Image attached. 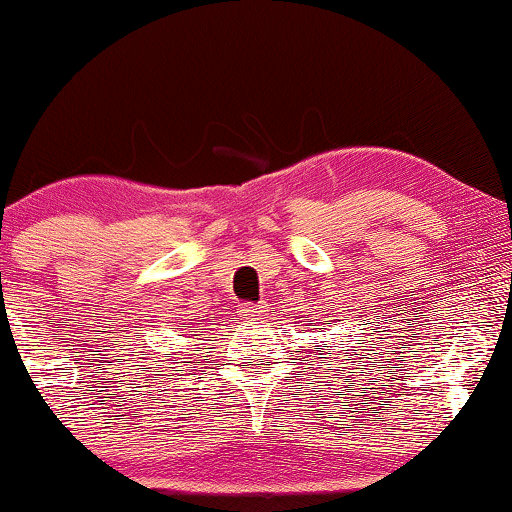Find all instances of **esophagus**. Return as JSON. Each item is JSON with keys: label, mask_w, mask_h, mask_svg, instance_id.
Returning <instances> with one entry per match:
<instances>
[{"label": "esophagus", "mask_w": 512, "mask_h": 512, "mask_svg": "<svg viewBox=\"0 0 512 512\" xmlns=\"http://www.w3.org/2000/svg\"><path fill=\"white\" fill-rule=\"evenodd\" d=\"M265 310H268V307H265L263 303H261V305L251 303V305H242L240 312H242L244 319H251V317H261V314H263Z\"/></svg>", "instance_id": "1"}]
</instances>
